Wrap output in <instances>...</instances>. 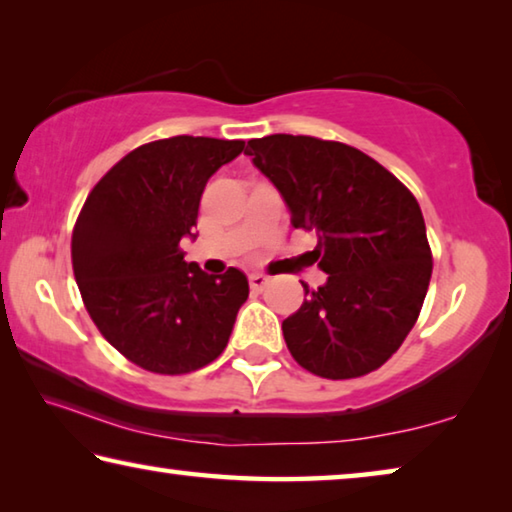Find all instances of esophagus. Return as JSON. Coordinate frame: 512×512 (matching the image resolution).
<instances>
[{
    "instance_id": "1",
    "label": "esophagus",
    "mask_w": 512,
    "mask_h": 512,
    "mask_svg": "<svg viewBox=\"0 0 512 512\" xmlns=\"http://www.w3.org/2000/svg\"><path fill=\"white\" fill-rule=\"evenodd\" d=\"M248 282H250V289L255 291H262L266 284H268V277L264 273H250L248 275Z\"/></svg>"
}]
</instances>
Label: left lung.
<instances>
[{"instance_id": "left-lung-1", "label": "left lung", "mask_w": 512, "mask_h": 512, "mask_svg": "<svg viewBox=\"0 0 512 512\" xmlns=\"http://www.w3.org/2000/svg\"><path fill=\"white\" fill-rule=\"evenodd\" d=\"M246 155L271 180L293 228L316 230L302 307L282 323L302 368L325 379L368 375L393 357L420 316L431 248L415 196L370 155L309 135L250 140Z\"/></svg>"}]
</instances>
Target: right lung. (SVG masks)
<instances>
[{
  "label": "right lung",
  "mask_w": 512,
  "mask_h": 512,
  "mask_svg": "<svg viewBox=\"0 0 512 512\" xmlns=\"http://www.w3.org/2000/svg\"><path fill=\"white\" fill-rule=\"evenodd\" d=\"M241 140L178 135L137 146L103 176L72 235V266L94 325L128 361L185 375L228 345L248 277L185 262L203 189L244 151Z\"/></svg>",
  "instance_id": "1"
}]
</instances>
